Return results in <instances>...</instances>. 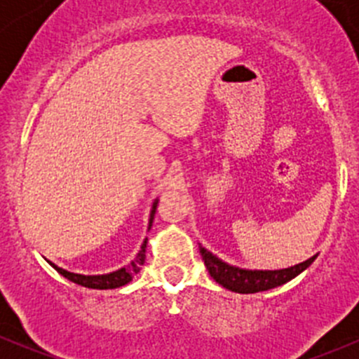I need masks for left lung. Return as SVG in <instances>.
Here are the masks:
<instances>
[{"mask_svg": "<svg viewBox=\"0 0 359 359\" xmlns=\"http://www.w3.org/2000/svg\"><path fill=\"white\" fill-rule=\"evenodd\" d=\"M200 253L205 260V266L208 269L210 276L222 285L224 288L236 293H257L266 292L271 288H276L280 285H285L287 281L293 280L299 276L302 271H306L311 264L314 262L316 255L307 259L306 262L295 264V266L287 267V269H276V271H259V269H241V267L231 266V264L224 262L219 257L213 255L206 248L200 245Z\"/></svg>", "mask_w": 359, "mask_h": 359, "instance_id": "left-lung-1", "label": "left lung"}]
</instances>
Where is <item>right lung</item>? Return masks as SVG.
Segmentation results:
<instances>
[{
  "mask_svg": "<svg viewBox=\"0 0 359 359\" xmlns=\"http://www.w3.org/2000/svg\"><path fill=\"white\" fill-rule=\"evenodd\" d=\"M156 206H158V200H154L153 203V208H151V215H149V227L153 226V220H154V213H156ZM146 247H147V238L144 240L142 247H140L139 253H137L135 259L128 264V266L121 267L118 271H112V273L107 274H78V273H69V271L62 269V267L55 266V264L50 262V266L57 271L59 274H62L64 278H67L69 281L76 285H81L85 288H93V290H112V288H119V287H125L128 285L130 281L133 280L137 273L140 271V267L144 266V260H146Z\"/></svg>",
  "mask_w": 359,
  "mask_h": 359,
  "instance_id": "obj_1",
  "label": "right lung"
}]
</instances>
